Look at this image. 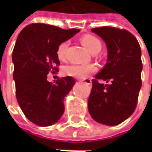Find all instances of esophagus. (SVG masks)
Returning a JSON list of instances; mask_svg holds the SVG:
<instances>
[{
  "label": "esophagus",
  "mask_w": 152,
  "mask_h": 152,
  "mask_svg": "<svg viewBox=\"0 0 152 152\" xmlns=\"http://www.w3.org/2000/svg\"><path fill=\"white\" fill-rule=\"evenodd\" d=\"M80 81H82L83 83H85V84H86V85H91V79H80Z\"/></svg>",
  "instance_id": "34e87169"
}]
</instances>
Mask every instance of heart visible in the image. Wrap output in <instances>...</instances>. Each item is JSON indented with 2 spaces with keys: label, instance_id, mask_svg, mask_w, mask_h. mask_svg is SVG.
I'll list each match as a JSON object with an SVG mask.
<instances>
[{
  "label": "heart",
  "instance_id": "b5f03b06",
  "mask_svg": "<svg viewBox=\"0 0 152 152\" xmlns=\"http://www.w3.org/2000/svg\"><path fill=\"white\" fill-rule=\"evenodd\" d=\"M81 42L86 47V49L92 54H96L102 49V42L99 39L91 35L85 34L81 38ZM68 47V41H63L57 46L56 55L60 60H64L66 58V51ZM96 70L94 65H78L70 64L63 68V73L67 76H72L74 78L84 79L93 73Z\"/></svg>",
  "mask_w": 152,
  "mask_h": 152
}]
</instances>
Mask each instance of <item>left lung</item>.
Here are the masks:
<instances>
[{
	"label": "left lung",
	"instance_id": "1",
	"mask_svg": "<svg viewBox=\"0 0 152 152\" xmlns=\"http://www.w3.org/2000/svg\"><path fill=\"white\" fill-rule=\"evenodd\" d=\"M105 41L107 61L92 79L88 100L93 119L105 125H118L131 116L141 88V50L136 38L125 29L101 27L91 29ZM98 79L110 82L100 84Z\"/></svg>",
	"mask_w": 152,
	"mask_h": 152
}]
</instances>
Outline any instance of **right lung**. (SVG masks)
Here are the masks:
<instances>
[{
  "label": "right lung",
  "mask_w": 152,
  "mask_h": 152,
  "mask_svg": "<svg viewBox=\"0 0 152 152\" xmlns=\"http://www.w3.org/2000/svg\"><path fill=\"white\" fill-rule=\"evenodd\" d=\"M79 31L31 23L18 36L12 51L16 96L25 117L36 125H52L64 113V97L75 79L67 76L51 83L47 81V75L58 72L57 46Z\"/></svg>",
  "instance_id": "right-lung-1"
}]
</instances>
